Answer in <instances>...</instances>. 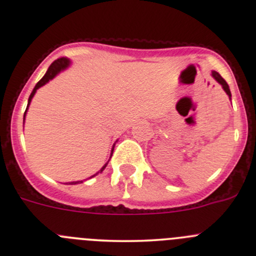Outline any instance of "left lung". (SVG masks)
<instances>
[{"instance_id":"left-lung-1","label":"left lung","mask_w":256,"mask_h":256,"mask_svg":"<svg viewBox=\"0 0 256 256\" xmlns=\"http://www.w3.org/2000/svg\"><path fill=\"white\" fill-rule=\"evenodd\" d=\"M212 76H213V78L215 80V81L219 83V84H221L222 90H225V93L228 94V98H230V100H231V92H230V87H228V83H226L225 80H224L222 77H221L220 74L216 72V71H212Z\"/></svg>"}]
</instances>
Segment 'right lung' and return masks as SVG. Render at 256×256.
<instances>
[{
    "label": "right lung",
    "instance_id": "1",
    "mask_svg": "<svg viewBox=\"0 0 256 256\" xmlns=\"http://www.w3.org/2000/svg\"><path fill=\"white\" fill-rule=\"evenodd\" d=\"M70 65H71V60H70V59H68V58H60V59H58V60H56V62H54L53 64H52V65L50 66V68H48L47 72H46V74H44V76H43L42 78L40 80V81L36 83L35 88H34L32 92H31L30 96H28V106H26V110H25V112H24V122H25V117H26V112H28V106H30V102H31V100H32L34 96H35V94H36L37 90H38V88L43 87V86H44L46 83H48V82H50V81H52V80H53L54 77H56V76H58V74H59L60 72H62V71L66 70V68H68V66H70ZM114 148V144L112 148H111V154H110V158H111V156H112ZM110 158H108V162H106L105 164L102 166V169H100V170L98 172V173H96V174H94V175H92V176L88 178V179H90V178H94V176H96V175H98V174H99V173H102V172L104 170V169L106 168V166H108V163L110 162ZM86 180H87V179H86ZM86 180H78V182H66V185H77V184H82L83 182H86Z\"/></svg>",
    "mask_w": 256,
    "mask_h": 256
}]
</instances>
